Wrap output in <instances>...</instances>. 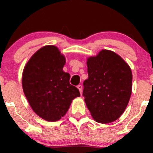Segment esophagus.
Wrapping results in <instances>:
<instances>
[{
  "label": "esophagus",
  "instance_id": "obj_1",
  "mask_svg": "<svg viewBox=\"0 0 153 153\" xmlns=\"http://www.w3.org/2000/svg\"><path fill=\"white\" fill-rule=\"evenodd\" d=\"M77 88H78V89L79 90V92H80L81 94L82 93V91H83V87H82V85H77Z\"/></svg>",
  "mask_w": 153,
  "mask_h": 153
}]
</instances>
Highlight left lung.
<instances>
[{
    "label": "left lung",
    "mask_w": 153,
    "mask_h": 153,
    "mask_svg": "<svg viewBox=\"0 0 153 153\" xmlns=\"http://www.w3.org/2000/svg\"><path fill=\"white\" fill-rule=\"evenodd\" d=\"M88 78L83 96L91 114L100 123L114 122L125 111L130 99L132 74L124 60L109 50L88 58Z\"/></svg>",
    "instance_id": "obj_1"
}]
</instances>
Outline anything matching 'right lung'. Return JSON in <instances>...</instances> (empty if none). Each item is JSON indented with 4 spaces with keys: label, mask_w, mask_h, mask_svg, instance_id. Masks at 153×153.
I'll return each mask as SVG.
<instances>
[{
    "label": "right lung",
    "mask_w": 153,
    "mask_h": 153,
    "mask_svg": "<svg viewBox=\"0 0 153 153\" xmlns=\"http://www.w3.org/2000/svg\"><path fill=\"white\" fill-rule=\"evenodd\" d=\"M65 58L55 46L39 49L25 66L22 86L32 109L45 120H60L72 100L79 97L78 88L70 83V75L62 70Z\"/></svg>",
    "instance_id": "add662e5"
}]
</instances>
